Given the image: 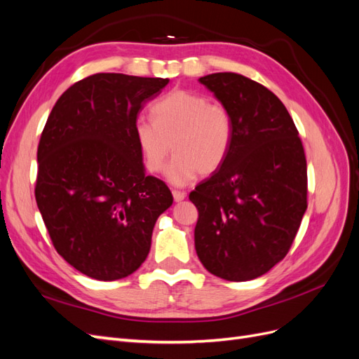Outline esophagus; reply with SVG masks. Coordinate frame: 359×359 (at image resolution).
<instances>
[{"instance_id":"1","label":"esophagus","mask_w":359,"mask_h":359,"mask_svg":"<svg viewBox=\"0 0 359 359\" xmlns=\"http://www.w3.org/2000/svg\"><path fill=\"white\" fill-rule=\"evenodd\" d=\"M172 196H173V199H175V202H181L186 199V193L178 191V190H172Z\"/></svg>"}]
</instances>
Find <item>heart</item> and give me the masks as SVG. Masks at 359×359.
Segmentation results:
<instances>
[{
  "instance_id": "obj_1",
  "label": "heart",
  "mask_w": 359,
  "mask_h": 359,
  "mask_svg": "<svg viewBox=\"0 0 359 359\" xmlns=\"http://www.w3.org/2000/svg\"><path fill=\"white\" fill-rule=\"evenodd\" d=\"M153 119L139 118L133 135L148 172H158L172 151L175 157L165 175L173 186H186L194 177L211 175L222 168L233 140L232 114L203 94L175 90L151 109Z\"/></svg>"
}]
</instances>
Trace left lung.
I'll use <instances>...</instances> for the list:
<instances>
[{
    "instance_id": "left-lung-1",
    "label": "left lung",
    "mask_w": 359,
    "mask_h": 359,
    "mask_svg": "<svg viewBox=\"0 0 359 359\" xmlns=\"http://www.w3.org/2000/svg\"><path fill=\"white\" fill-rule=\"evenodd\" d=\"M232 114L231 153L190 193L199 219L194 247L211 274L253 280L277 265L307 210V161L278 97L243 74L199 79Z\"/></svg>"
}]
</instances>
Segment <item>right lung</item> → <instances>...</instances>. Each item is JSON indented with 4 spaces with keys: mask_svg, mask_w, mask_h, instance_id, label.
Returning <instances> with one entry per match:
<instances>
[{
    "mask_svg": "<svg viewBox=\"0 0 359 359\" xmlns=\"http://www.w3.org/2000/svg\"><path fill=\"white\" fill-rule=\"evenodd\" d=\"M169 79L97 73L62 93L37 149L36 201L53 247L79 273L124 278L144 264L154 224L173 202L147 175L137 114Z\"/></svg>",
    "mask_w": 359,
    "mask_h": 359,
    "instance_id": "right-lung-1",
    "label": "right lung"
}]
</instances>
